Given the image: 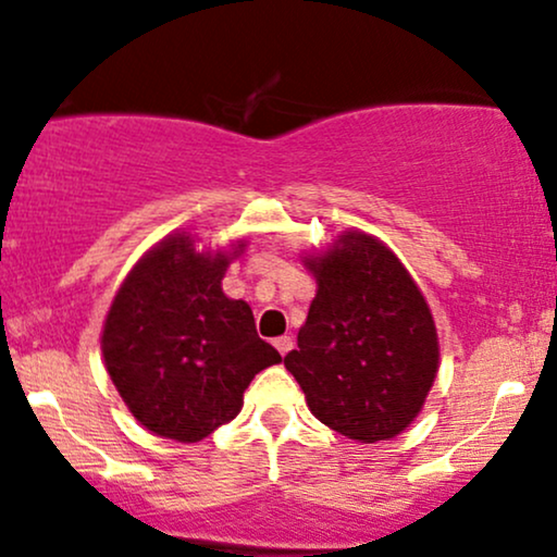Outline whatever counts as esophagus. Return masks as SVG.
I'll return each mask as SVG.
<instances>
[{
    "label": "esophagus",
    "instance_id": "34e87169",
    "mask_svg": "<svg viewBox=\"0 0 557 557\" xmlns=\"http://www.w3.org/2000/svg\"><path fill=\"white\" fill-rule=\"evenodd\" d=\"M274 348L280 350V356H287L293 350V337L290 335H283V337H277V341H274Z\"/></svg>",
    "mask_w": 557,
    "mask_h": 557
}]
</instances>
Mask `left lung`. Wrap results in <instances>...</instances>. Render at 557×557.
Returning a JSON list of instances; mask_svg holds the SVG:
<instances>
[{"label": "left lung", "instance_id": "1", "mask_svg": "<svg viewBox=\"0 0 557 557\" xmlns=\"http://www.w3.org/2000/svg\"><path fill=\"white\" fill-rule=\"evenodd\" d=\"M304 259L317 296L285 369L330 430L359 443L395 437L419 417L437 376L430 306L374 235L348 230L324 253Z\"/></svg>", "mask_w": 557, "mask_h": 557}]
</instances>
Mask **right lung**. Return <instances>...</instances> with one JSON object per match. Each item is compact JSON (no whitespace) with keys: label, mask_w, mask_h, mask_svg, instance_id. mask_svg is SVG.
<instances>
[{"label":"right lung","mask_w":557,"mask_h":557,"mask_svg":"<svg viewBox=\"0 0 557 557\" xmlns=\"http://www.w3.org/2000/svg\"><path fill=\"white\" fill-rule=\"evenodd\" d=\"M243 246L196 251L188 233L168 235L133 267L107 311V372L133 417L159 437H209L238 417L253 376L283 361L257 335L251 306L222 293Z\"/></svg>","instance_id":"add662e5"}]
</instances>
